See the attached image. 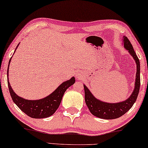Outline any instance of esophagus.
<instances>
[{
  "instance_id": "obj_1",
  "label": "esophagus",
  "mask_w": 148,
  "mask_h": 148,
  "mask_svg": "<svg viewBox=\"0 0 148 148\" xmlns=\"http://www.w3.org/2000/svg\"><path fill=\"white\" fill-rule=\"evenodd\" d=\"M75 76H76V77H77V78H80L81 77H82V74H81L80 73L77 72V73H76Z\"/></svg>"
}]
</instances>
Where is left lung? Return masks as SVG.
Returning <instances> with one entry per match:
<instances>
[{
  "mask_svg": "<svg viewBox=\"0 0 148 148\" xmlns=\"http://www.w3.org/2000/svg\"><path fill=\"white\" fill-rule=\"evenodd\" d=\"M124 47L134 58L137 64L136 78L135 88L130 97L127 100L118 103H107L98 100L93 96L88 88L84 85L85 91V101L90 112L95 116L104 119H114L125 114L131 109L137 100L140 88V63L136 55L132 44L126 36H123Z\"/></svg>",
  "mask_w": 148,
  "mask_h": 148,
  "instance_id": "1",
  "label": "left lung"
}]
</instances>
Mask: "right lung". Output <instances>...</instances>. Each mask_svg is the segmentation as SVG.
I'll use <instances>...</instances> for the list:
<instances>
[{"mask_svg": "<svg viewBox=\"0 0 148 148\" xmlns=\"http://www.w3.org/2000/svg\"><path fill=\"white\" fill-rule=\"evenodd\" d=\"M19 44L17 45V48ZM11 58H10L9 66ZM8 73H9V68L7 69V82L10 94L13 99V101L21 109V110L25 113L27 116L34 119L47 118L53 114L59 106L65 91L75 82L74 77H73L71 79L62 83L49 96L38 100H28L18 96L14 92L9 82Z\"/></svg>", "mask_w": 148, "mask_h": 148, "instance_id": "1", "label": "right lung"}]
</instances>
